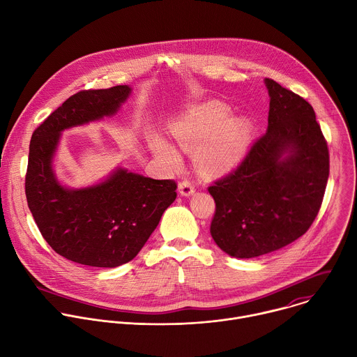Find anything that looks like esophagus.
Wrapping results in <instances>:
<instances>
[{
    "label": "esophagus",
    "instance_id": "1",
    "mask_svg": "<svg viewBox=\"0 0 357 357\" xmlns=\"http://www.w3.org/2000/svg\"><path fill=\"white\" fill-rule=\"evenodd\" d=\"M179 192L183 196H190L195 192V185L190 179H183L179 182Z\"/></svg>",
    "mask_w": 357,
    "mask_h": 357
}]
</instances>
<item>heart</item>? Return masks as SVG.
<instances>
[{
    "mask_svg": "<svg viewBox=\"0 0 357 357\" xmlns=\"http://www.w3.org/2000/svg\"><path fill=\"white\" fill-rule=\"evenodd\" d=\"M229 107L220 101H209L192 107L172 128L175 139L185 149L205 144L199 161L209 172L233 168L245 152L248 123L244 119H229ZM157 151L172 169L181 167V155L174 146L161 141L157 144Z\"/></svg>",
    "mask_w": 357,
    "mask_h": 357,
    "instance_id": "1",
    "label": "heart"
}]
</instances>
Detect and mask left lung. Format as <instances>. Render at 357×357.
<instances>
[{"mask_svg": "<svg viewBox=\"0 0 357 357\" xmlns=\"http://www.w3.org/2000/svg\"><path fill=\"white\" fill-rule=\"evenodd\" d=\"M266 86L268 130L208 188L216 203L211 234L237 259L263 256L307 233L329 178L328 142L312 106L273 79Z\"/></svg>", "mask_w": 357, "mask_h": 357, "instance_id": "8db88e82", "label": "left lung"}]
</instances>
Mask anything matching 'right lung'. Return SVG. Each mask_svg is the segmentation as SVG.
<instances>
[{"label": "right lung", "mask_w": 357, "mask_h": 357, "mask_svg": "<svg viewBox=\"0 0 357 357\" xmlns=\"http://www.w3.org/2000/svg\"><path fill=\"white\" fill-rule=\"evenodd\" d=\"M131 89H89L70 96L33 131L25 195L35 223L62 257L113 268L131 261L176 199L174 179H151L126 169L79 190L62 188L52 171L61 131L114 114Z\"/></svg>", "instance_id": "right-lung-1"}]
</instances>
